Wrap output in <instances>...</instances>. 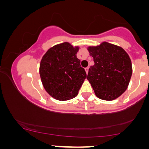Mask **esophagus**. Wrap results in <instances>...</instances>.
<instances>
[{
    "label": "esophagus",
    "instance_id": "1",
    "mask_svg": "<svg viewBox=\"0 0 149 149\" xmlns=\"http://www.w3.org/2000/svg\"><path fill=\"white\" fill-rule=\"evenodd\" d=\"M88 68H85V72H86V74H88Z\"/></svg>",
    "mask_w": 149,
    "mask_h": 149
}]
</instances>
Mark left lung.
Masks as SVG:
<instances>
[{
  "label": "left lung",
  "instance_id": "8db88e82",
  "mask_svg": "<svg viewBox=\"0 0 149 149\" xmlns=\"http://www.w3.org/2000/svg\"><path fill=\"white\" fill-rule=\"evenodd\" d=\"M88 50L95 65L90 68L87 79L96 96L102 100L116 99L125 91L132 74L128 54L122 48L107 42Z\"/></svg>",
  "mask_w": 149,
  "mask_h": 149
}]
</instances>
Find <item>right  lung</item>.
Listing matches in <instances>:
<instances>
[{
    "label": "right lung",
    "instance_id": "add662e5",
    "mask_svg": "<svg viewBox=\"0 0 149 149\" xmlns=\"http://www.w3.org/2000/svg\"><path fill=\"white\" fill-rule=\"evenodd\" d=\"M79 48L63 42L51 48L42 58L40 75L43 86L58 100L72 99L77 95L86 73L76 56Z\"/></svg>",
    "mask_w": 149,
    "mask_h": 149
}]
</instances>
